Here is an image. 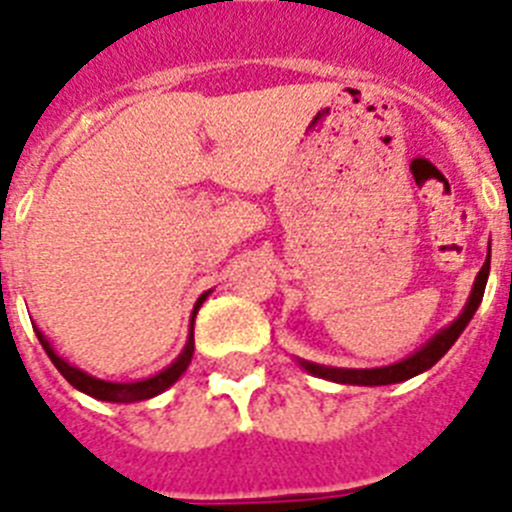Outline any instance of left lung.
Returning a JSON list of instances; mask_svg holds the SVG:
<instances>
[{
	"label": "left lung",
	"instance_id": "obj_1",
	"mask_svg": "<svg viewBox=\"0 0 512 512\" xmlns=\"http://www.w3.org/2000/svg\"><path fill=\"white\" fill-rule=\"evenodd\" d=\"M487 275H490V255H487V262L479 270L477 281H474V288H471V296L466 301L464 311L459 314V319L453 324H448L446 330H441L433 340L425 345L422 350H417L415 355L410 358H404V361L394 363V366H384V368H327V366H317V363H306L301 361V366L306 368L314 376H322V379L337 381V384H358V386H386V384H399V381H407L417 373L428 371L433 368L435 363L441 361L443 355L448 353L453 342L459 340V335L464 332L466 324L471 322L474 317V311L479 309L484 296V286H487Z\"/></svg>",
	"mask_w": 512,
	"mask_h": 512
}]
</instances>
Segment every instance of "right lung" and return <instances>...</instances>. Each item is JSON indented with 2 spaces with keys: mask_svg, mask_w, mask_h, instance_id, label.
<instances>
[{
  "mask_svg": "<svg viewBox=\"0 0 512 512\" xmlns=\"http://www.w3.org/2000/svg\"><path fill=\"white\" fill-rule=\"evenodd\" d=\"M206 296L208 293H203L201 299H198V304H195V309H193V317H195V311L201 309L203 301H206ZM35 335H38V340H41L43 350L48 353V358H51L53 366L59 368L61 376H64V379L69 381L74 389L84 391V394H90V397H95V399H102V402H123V404L141 402V399H151V397H157V394H162L164 389H170V386L180 379L182 371L188 368L190 358H193V348H195L193 332H190L188 345H185L182 355L177 358L175 363H172L170 368H164L162 373L151 376V379L136 381V384H113V381H100V379H95V376H87V373L79 371V368L69 366L64 358H59V355H56V350H53L51 342L43 337V332L35 330Z\"/></svg>",
  "mask_w": 512,
  "mask_h": 512,
  "instance_id": "add662e5",
  "label": "right lung"
}]
</instances>
